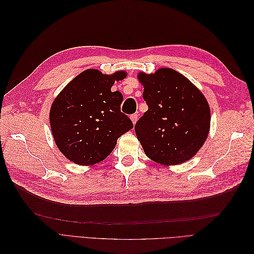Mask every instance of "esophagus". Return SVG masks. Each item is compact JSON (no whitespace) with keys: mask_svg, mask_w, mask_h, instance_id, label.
<instances>
[{"mask_svg":"<svg viewBox=\"0 0 254 254\" xmlns=\"http://www.w3.org/2000/svg\"><path fill=\"white\" fill-rule=\"evenodd\" d=\"M130 120H131L132 124L135 125V123H136V121H137V115H136V114H132L131 117H130Z\"/></svg>","mask_w":254,"mask_h":254,"instance_id":"1","label":"esophagus"}]
</instances>
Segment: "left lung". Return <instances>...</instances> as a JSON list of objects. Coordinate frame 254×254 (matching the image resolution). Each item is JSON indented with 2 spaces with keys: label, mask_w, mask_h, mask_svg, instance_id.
Returning a JSON list of instances; mask_svg holds the SVG:
<instances>
[{
  "label": "left lung",
  "mask_w": 254,
  "mask_h": 254,
  "mask_svg": "<svg viewBox=\"0 0 254 254\" xmlns=\"http://www.w3.org/2000/svg\"><path fill=\"white\" fill-rule=\"evenodd\" d=\"M148 110L134 126L145 155L162 165H178L202 147L211 126L206 98L186 76L170 67L140 72Z\"/></svg>",
  "instance_id": "left-lung-1"
}]
</instances>
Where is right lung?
Listing matches in <instances>:
<instances>
[{"mask_svg": "<svg viewBox=\"0 0 254 254\" xmlns=\"http://www.w3.org/2000/svg\"><path fill=\"white\" fill-rule=\"evenodd\" d=\"M125 71L103 74L88 68L68 82L54 99L50 124L54 141L63 155L78 165H94L108 157L118 139L133 128L121 112L123 95L112 92Z\"/></svg>", "mask_w": 254, "mask_h": 254, "instance_id": "right-lung-1", "label": "right lung"}]
</instances>
